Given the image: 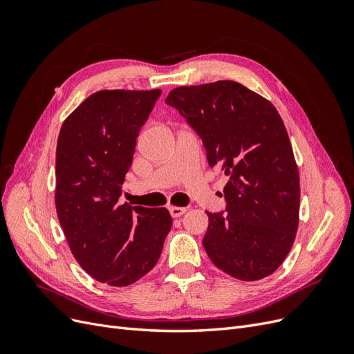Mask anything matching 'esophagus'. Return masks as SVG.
<instances>
[{"instance_id":"34e87169","label":"esophagus","mask_w":354,"mask_h":354,"mask_svg":"<svg viewBox=\"0 0 354 354\" xmlns=\"http://www.w3.org/2000/svg\"><path fill=\"white\" fill-rule=\"evenodd\" d=\"M168 211H169V214H171V217L177 218V217L183 216V214L186 212V208H185V207H169Z\"/></svg>"}]
</instances>
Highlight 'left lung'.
I'll return each mask as SVG.
<instances>
[{
	"instance_id": "1",
	"label": "left lung",
	"mask_w": 354,
	"mask_h": 354,
	"mask_svg": "<svg viewBox=\"0 0 354 354\" xmlns=\"http://www.w3.org/2000/svg\"><path fill=\"white\" fill-rule=\"evenodd\" d=\"M165 103L203 143L209 167L229 176L226 209L208 212L202 239L211 261L241 281L272 274L298 229L299 177L274 106L234 81L178 87Z\"/></svg>"
}]
</instances>
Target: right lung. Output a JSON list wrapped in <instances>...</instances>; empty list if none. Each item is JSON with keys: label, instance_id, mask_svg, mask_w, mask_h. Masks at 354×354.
Listing matches in <instances>:
<instances>
[{"label": "right lung", "instance_id": "right-lung-1", "mask_svg": "<svg viewBox=\"0 0 354 354\" xmlns=\"http://www.w3.org/2000/svg\"><path fill=\"white\" fill-rule=\"evenodd\" d=\"M160 90H102L63 122L56 209L75 260L95 281L127 286L151 272L173 226L167 208L120 203L140 128Z\"/></svg>", "mask_w": 354, "mask_h": 354}]
</instances>
